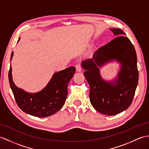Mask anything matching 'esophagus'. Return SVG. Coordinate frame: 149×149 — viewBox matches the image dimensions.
I'll return each mask as SVG.
<instances>
[{
  "label": "esophagus",
  "instance_id": "34e87169",
  "mask_svg": "<svg viewBox=\"0 0 149 149\" xmlns=\"http://www.w3.org/2000/svg\"><path fill=\"white\" fill-rule=\"evenodd\" d=\"M75 68H76V70H77V72H81L82 70V68L80 64H77L75 65Z\"/></svg>",
  "mask_w": 149,
  "mask_h": 149
}]
</instances>
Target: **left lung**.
<instances>
[{
    "label": "left lung",
    "mask_w": 149,
    "mask_h": 149,
    "mask_svg": "<svg viewBox=\"0 0 149 149\" xmlns=\"http://www.w3.org/2000/svg\"><path fill=\"white\" fill-rule=\"evenodd\" d=\"M117 36L95 51L93 58L82 62L84 75L90 86L89 100L100 113L109 116L118 114L131 104L138 82L136 53L133 44L119 29H110ZM116 59L122 64L118 77L106 82L100 76L98 67Z\"/></svg>",
    "instance_id": "8db88e82"
}]
</instances>
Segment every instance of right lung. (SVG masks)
<instances>
[{
	"label": "right lung",
	"mask_w": 149,
	"mask_h": 149,
	"mask_svg": "<svg viewBox=\"0 0 149 149\" xmlns=\"http://www.w3.org/2000/svg\"><path fill=\"white\" fill-rule=\"evenodd\" d=\"M13 55V52L10 60ZM10 66L9 81L17 105L23 112L31 116L45 117L57 112L63 106L67 96L68 84L75 74V68L70 67L55 73L46 87L36 93H29L15 86Z\"/></svg>",
	"instance_id": "obj_1"
}]
</instances>
